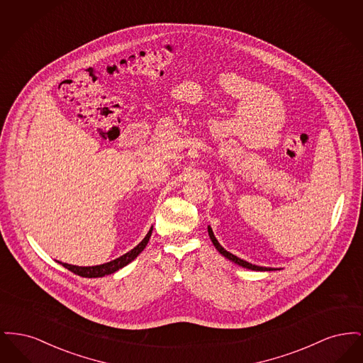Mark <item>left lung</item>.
<instances>
[{
    "label": "left lung",
    "instance_id": "1",
    "mask_svg": "<svg viewBox=\"0 0 363 363\" xmlns=\"http://www.w3.org/2000/svg\"><path fill=\"white\" fill-rule=\"evenodd\" d=\"M208 234H209V238H211V241L213 243V246L216 247V250L222 255V256H225V259H230V261H233V262H235V264H238V265H241L243 268H247V269H252V271H277V268H271V267H259V265H255V264H252V262H247V261H245V259H240V257H237V256H234L233 253H230V252H227L225 247L218 242L216 240V237L213 235V231H212V228H211V225H208Z\"/></svg>",
    "mask_w": 363,
    "mask_h": 363
}]
</instances>
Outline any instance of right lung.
Returning <instances> with one entry per match:
<instances>
[{
	"label": "right lung",
	"mask_w": 363,
	"mask_h": 363,
	"mask_svg": "<svg viewBox=\"0 0 363 363\" xmlns=\"http://www.w3.org/2000/svg\"><path fill=\"white\" fill-rule=\"evenodd\" d=\"M152 234V227L150 228V231L147 233V235L144 237V240L138 243V246H135L132 250H129L128 253L122 255L118 259H111L108 262H104L101 265H94V267H79V265H70L67 262H60L62 267H65L67 269H69L70 272L83 277H102L104 275H111L117 271H120L125 265H128L129 262H132L133 259L138 257V255L144 250V247L147 246V243L150 241V237Z\"/></svg>",
	"instance_id": "obj_1"
}]
</instances>
